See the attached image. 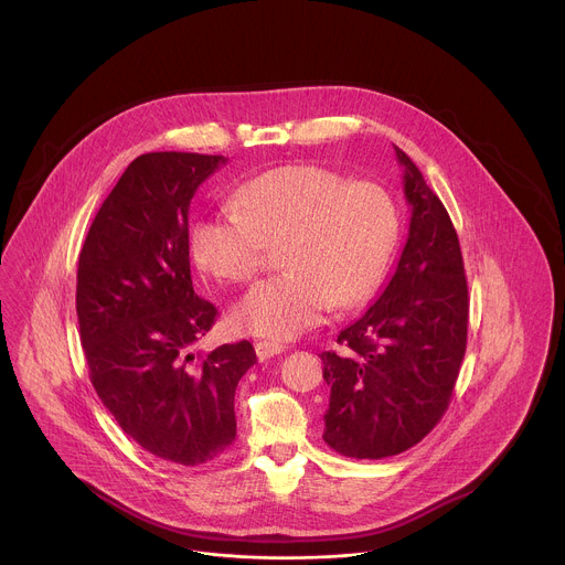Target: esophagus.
<instances>
[{"instance_id":"34e87169","label":"esophagus","mask_w":565,"mask_h":565,"mask_svg":"<svg viewBox=\"0 0 565 565\" xmlns=\"http://www.w3.org/2000/svg\"><path fill=\"white\" fill-rule=\"evenodd\" d=\"M254 350H256V356H258L260 361H265V359H271V356L280 354V352L285 350V345H282V343H276V341H256V343H254Z\"/></svg>"}]
</instances>
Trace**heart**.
<instances>
[{
	"label": "heart",
	"mask_w": 565,
	"mask_h": 565,
	"mask_svg": "<svg viewBox=\"0 0 565 565\" xmlns=\"http://www.w3.org/2000/svg\"><path fill=\"white\" fill-rule=\"evenodd\" d=\"M228 209L193 226V258L217 280L247 282L282 245L285 271L252 287L233 313L239 332L276 341L322 323L334 305L365 302L398 239L383 186L318 164L271 169L237 189Z\"/></svg>",
	"instance_id": "obj_1"
}]
</instances>
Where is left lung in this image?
I'll list each match as a JSON object with an SVG mask.
<instances>
[{
  "instance_id": "obj_1",
  "label": "left lung",
  "mask_w": 565,
  "mask_h": 565,
  "mask_svg": "<svg viewBox=\"0 0 565 565\" xmlns=\"http://www.w3.org/2000/svg\"><path fill=\"white\" fill-rule=\"evenodd\" d=\"M404 167L411 224L381 298L322 352L330 403L323 441L352 459L394 457L419 444L446 413L468 343V280L457 231L424 175Z\"/></svg>"
}]
</instances>
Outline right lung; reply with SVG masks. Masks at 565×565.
I'll list each match as a JSON object with an SVG mask.
<instances>
[{
    "mask_svg": "<svg viewBox=\"0 0 565 565\" xmlns=\"http://www.w3.org/2000/svg\"><path fill=\"white\" fill-rule=\"evenodd\" d=\"M220 164L224 157L141 154L99 206L78 258L90 383L128 437L180 466L233 446L235 390L256 363L249 341L191 354L217 309L193 291L189 204Z\"/></svg>",
    "mask_w": 565,
    "mask_h": 565,
    "instance_id": "add662e5",
    "label": "right lung"
}]
</instances>
